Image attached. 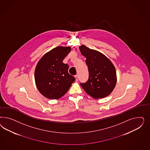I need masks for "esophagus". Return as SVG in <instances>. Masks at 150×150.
Returning a JSON list of instances; mask_svg holds the SVG:
<instances>
[{"label":"esophagus","mask_w":150,"mask_h":150,"mask_svg":"<svg viewBox=\"0 0 150 150\" xmlns=\"http://www.w3.org/2000/svg\"><path fill=\"white\" fill-rule=\"evenodd\" d=\"M75 80H76V81H78V79H79V78H78V75H75Z\"/></svg>","instance_id":"34e87169"}]
</instances>
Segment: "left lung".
<instances>
[{"instance_id":"1","label":"left lung","mask_w":150,"mask_h":150,"mask_svg":"<svg viewBox=\"0 0 150 150\" xmlns=\"http://www.w3.org/2000/svg\"><path fill=\"white\" fill-rule=\"evenodd\" d=\"M79 49L86 58L89 76L86 83L80 85L88 95L95 99L109 96L117 83V73L112 62L97 50L81 45Z\"/></svg>"}]
</instances>
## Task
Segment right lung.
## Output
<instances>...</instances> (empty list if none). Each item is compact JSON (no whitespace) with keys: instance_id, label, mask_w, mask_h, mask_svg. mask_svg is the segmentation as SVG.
Instances as JSON below:
<instances>
[{"instance_id":"obj_1","label":"right lung","mask_w":150,"mask_h":150,"mask_svg":"<svg viewBox=\"0 0 150 150\" xmlns=\"http://www.w3.org/2000/svg\"><path fill=\"white\" fill-rule=\"evenodd\" d=\"M70 47H57L43 55L37 64L35 80L38 90L45 98L57 100L63 96L75 80L63 63Z\"/></svg>"}]
</instances>
